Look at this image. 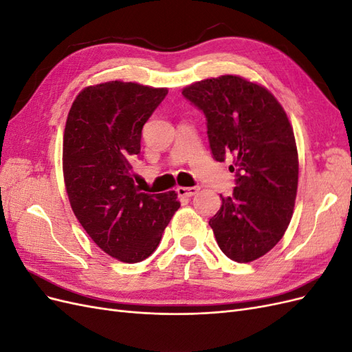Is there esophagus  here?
I'll return each mask as SVG.
<instances>
[{"instance_id":"1","label":"esophagus","mask_w":352,"mask_h":352,"mask_svg":"<svg viewBox=\"0 0 352 352\" xmlns=\"http://www.w3.org/2000/svg\"><path fill=\"white\" fill-rule=\"evenodd\" d=\"M199 190L198 186H179L176 189V192L179 197L182 198H189V197H194L197 192Z\"/></svg>"}]
</instances>
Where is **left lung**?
<instances>
[{"instance_id": "8db88e82", "label": "left lung", "mask_w": 352, "mask_h": 352, "mask_svg": "<svg viewBox=\"0 0 352 352\" xmlns=\"http://www.w3.org/2000/svg\"><path fill=\"white\" fill-rule=\"evenodd\" d=\"M206 116L212 158H233V194L208 221L220 250L238 263L267 254L289 226L298 188V151L282 105L261 85L233 74L182 92Z\"/></svg>"}]
</instances>
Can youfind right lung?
<instances>
[{"label":"right lung","instance_id":"1","mask_svg":"<svg viewBox=\"0 0 352 352\" xmlns=\"http://www.w3.org/2000/svg\"><path fill=\"white\" fill-rule=\"evenodd\" d=\"M166 88L105 82L73 101L63 138V173L74 216L98 247L123 263L155 251L180 207L176 192L145 194L135 185L142 127Z\"/></svg>","mask_w":352,"mask_h":352}]
</instances>
